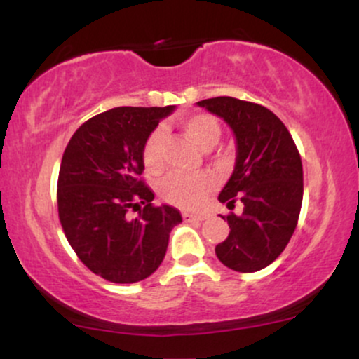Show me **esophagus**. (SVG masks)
<instances>
[{
	"label": "esophagus",
	"instance_id": "34e87169",
	"mask_svg": "<svg viewBox=\"0 0 359 359\" xmlns=\"http://www.w3.org/2000/svg\"><path fill=\"white\" fill-rule=\"evenodd\" d=\"M182 219L185 222H192V221H204L205 216L204 214H192V212H182Z\"/></svg>",
	"mask_w": 359,
	"mask_h": 359
}]
</instances>
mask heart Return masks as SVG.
Segmentation results:
<instances>
[{"label": "heart", "instance_id": "b5f03b06", "mask_svg": "<svg viewBox=\"0 0 359 359\" xmlns=\"http://www.w3.org/2000/svg\"><path fill=\"white\" fill-rule=\"evenodd\" d=\"M184 131L189 138L196 143L201 150L212 148L221 138V125L214 116L209 114H196V116L185 119ZM163 142H165V131L156 128L147 138L143 147V165L150 174H158L163 168ZM214 177L208 172L201 174L184 175L174 174L168 175L160 184V194L167 203L177 208L194 209L204 203L205 196L212 191Z\"/></svg>", "mask_w": 359, "mask_h": 359}]
</instances>
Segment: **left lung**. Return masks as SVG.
Returning a JSON list of instances; mask_svg holds the SVG:
<instances>
[{
  "label": "left lung",
  "instance_id": "8db88e82",
  "mask_svg": "<svg viewBox=\"0 0 359 359\" xmlns=\"http://www.w3.org/2000/svg\"><path fill=\"white\" fill-rule=\"evenodd\" d=\"M231 128L236 162L219 203L243 214L221 216L229 234L216 246L222 265L241 273L269 266L285 250L297 226L304 196L302 160L280 119L255 102L221 96L197 102Z\"/></svg>",
  "mask_w": 359,
  "mask_h": 359
}]
</instances>
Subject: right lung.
<instances>
[{
	"mask_svg": "<svg viewBox=\"0 0 359 359\" xmlns=\"http://www.w3.org/2000/svg\"><path fill=\"white\" fill-rule=\"evenodd\" d=\"M174 109L97 114L79 126L62 156L57 204L65 238L81 262L108 282L150 277L163 262L170 231L182 222L172 205L151 204L154 192L140 179L147 138ZM130 208L137 209L138 218L130 219Z\"/></svg>",
	"mask_w": 359,
	"mask_h": 359,
	"instance_id": "obj_1",
	"label": "right lung"
}]
</instances>
